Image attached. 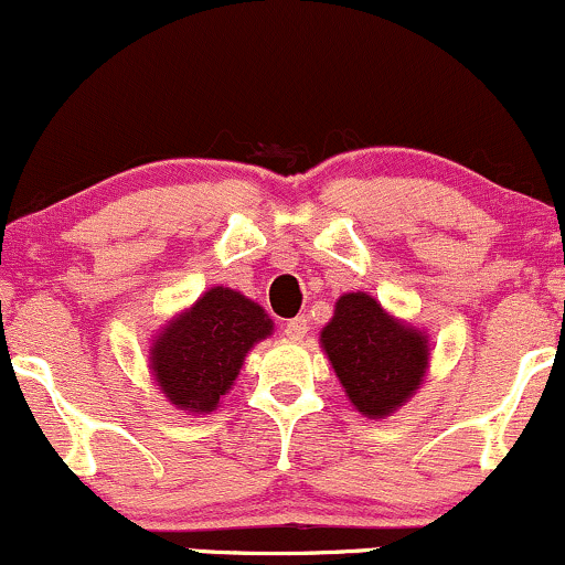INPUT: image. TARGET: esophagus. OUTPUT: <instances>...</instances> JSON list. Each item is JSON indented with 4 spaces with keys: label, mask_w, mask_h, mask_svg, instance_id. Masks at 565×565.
<instances>
[{
    "label": "esophagus",
    "mask_w": 565,
    "mask_h": 565,
    "mask_svg": "<svg viewBox=\"0 0 565 565\" xmlns=\"http://www.w3.org/2000/svg\"><path fill=\"white\" fill-rule=\"evenodd\" d=\"M284 334L289 337V340H302L305 334H308V319H291L284 323Z\"/></svg>",
    "instance_id": "esophagus-1"
}]
</instances>
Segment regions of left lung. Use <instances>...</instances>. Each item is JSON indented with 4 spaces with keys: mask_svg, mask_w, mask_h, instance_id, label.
Segmentation results:
<instances>
[{
    "mask_svg": "<svg viewBox=\"0 0 565 565\" xmlns=\"http://www.w3.org/2000/svg\"><path fill=\"white\" fill-rule=\"evenodd\" d=\"M321 342L350 404L366 417H387L425 377L423 332L391 319L364 291L337 300L334 319L323 327Z\"/></svg>",
    "mask_w": 565,
    "mask_h": 565,
    "instance_id": "left-lung-1",
    "label": "left lung"
}]
</instances>
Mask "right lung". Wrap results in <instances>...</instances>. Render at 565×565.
I'll return each mask as SVG.
<instances>
[{"label": "right lung", "mask_w": 565, "mask_h": 565, "mask_svg": "<svg viewBox=\"0 0 565 565\" xmlns=\"http://www.w3.org/2000/svg\"><path fill=\"white\" fill-rule=\"evenodd\" d=\"M274 323L257 302L215 287L174 319L151 350L153 377L174 406L212 412L233 385L246 350Z\"/></svg>", "instance_id": "1"}]
</instances>
